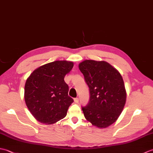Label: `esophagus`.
I'll use <instances>...</instances> for the list:
<instances>
[{"label":"esophagus","instance_id":"1","mask_svg":"<svg viewBox=\"0 0 153 153\" xmlns=\"http://www.w3.org/2000/svg\"><path fill=\"white\" fill-rule=\"evenodd\" d=\"M74 102L75 103H78L79 102V99L78 98H75L74 99Z\"/></svg>","mask_w":153,"mask_h":153}]
</instances>
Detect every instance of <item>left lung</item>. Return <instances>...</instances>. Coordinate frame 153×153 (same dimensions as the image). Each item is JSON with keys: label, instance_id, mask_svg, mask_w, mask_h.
<instances>
[{"label": "left lung", "instance_id": "1", "mask_svg": "<svg viewBox=\"0 0 153 153\" xmlns=\"http://www.w3.org/2000/svg\"><path fill=\"white\" fill-rule=\"evenodd\" d=\"M90 92L89 102L82 107L87 121L99 128L114 123L121 114L127 93L121 74L105 61L85 60L79 64Z\"/></svg>", "mask_w": 153, "mask_h": 153}]
</instances>
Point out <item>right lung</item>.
Wrapping results in <instances>:
<instances>
[{
	"label": "right lung",
	"instance_id": "right-lung-1",
	"mask_svg": "<svg viewBox=\"0 0 153 153\" xmlns=\"http://www.w3.org/2000/svg\"><path fill=\"white\" fill-rule=\"evenodd\" d=\"M73 62L57 60L35 69L25 84L27 108L38 122L53 124L63 119L74 102L68 96L64 77L72 69Z\"/></svg>",
	"mask_w": 153,
	"mask_h": 153
}]
</instances>
